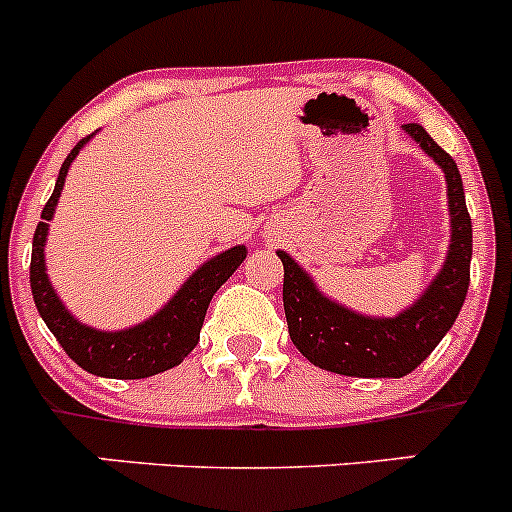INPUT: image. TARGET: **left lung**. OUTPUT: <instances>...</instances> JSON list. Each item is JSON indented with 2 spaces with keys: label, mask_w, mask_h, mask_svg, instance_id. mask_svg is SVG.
Instances as JSON below:
<instances>
[{
  "label": "left lung",
  "mask_w": 512,
  "mask_h": 512,
  "mask_svg": "<svg viewBox=\"0 0 512 512\" xmlns=\"http://www.w3.org/2000/svg\"><path fill=\"white\" fill-rule=\"evenodd\" d=\"M442 168L450 206V251L425 294L397 316H364L326 299L311 276L279 251L284 264V311L294 347L314 367L347 377H405L420 367L455 324L470 286L472 221L457 163L420 123L402 125Z\"/></svg>",
  "instance_id": "8db88e82"
}]
</instances>
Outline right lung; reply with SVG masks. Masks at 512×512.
I'll return each instance as SVG.
<instances>
[{"mask_svg":"<svg viewBox=\"0 0 512 512\" xmlns=\"http://www.w3.org/2000/svg\"><path fill=\"white\" fill-rule=\"evenodd\" d=\"M87 140H90V135L82 138L62 163L55 191H52L47 206L42 208V221L37 223V231H34L32 264H29L32 299L40 316L45 319L47 329L55 334L67 357L80 364L85 372L110 379L153 377L165 369L178 367L193 352V347L201 339V326L206 319L208 304H211L213 294L226 284L228 276L243 264L246 246H233L206 261L196 274H191L186 284L180 286L178 294L143 324L120 329V332H100V329H92V326L77 321L65 309L57 291L52 289L45 266V243L47 231H50L47 221H52V216H55V206L60 201L67 170Z\"/></svg>","mask_w":512,"mask_h":512,"instance_id":"1","label":"right lung"}]
</instances>
